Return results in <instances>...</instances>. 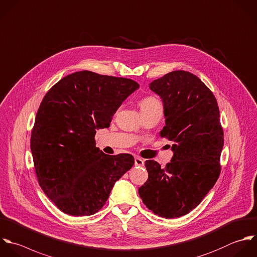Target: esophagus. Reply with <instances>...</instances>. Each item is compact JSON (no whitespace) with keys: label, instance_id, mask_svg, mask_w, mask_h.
Segmentation results:
<instances>
[{"label":"esophagus","instance_id":"esophagus-1","mask_svg":"<svg viewBox=\"0 0 257 257\" xmlns=\"http://www.w3.org/2000/svg\"><path fill=\"white\" fill-rule=\"evenodd\" d=\"M134 161H135V166H143L144 165V160L142 158L135 157Z\"/></svg>","mask_w":257,"mask_h":257}]
</instances>
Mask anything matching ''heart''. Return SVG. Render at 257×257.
I'll return each instance as SVG.
<instances>
[{"label":"heart","instance_id":"heart-1","mask_svg":"<svg viewBox=\"0 0 257 257\" xmlns=\"http://www.w3.org/2000/svg\"><path fill=\"white\" fill-rule=\"evenodd\" d=\"M139 106H140L141 111H143V110H149V109L156 108V107H162L160 101H159L157 98L153 97V96H148V97L143 98V99L140 101Z\"/></svg>","mask_w":257,"mask_h":257}]
</instances>
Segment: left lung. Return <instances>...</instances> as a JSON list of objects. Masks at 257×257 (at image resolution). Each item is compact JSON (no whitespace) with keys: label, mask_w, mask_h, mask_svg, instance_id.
Returning a JSON list of instances; mask_svg holds the SVG:
<instances>
[{"label":"left lung","mask_w":257,"mask_h":257,"mask_svg":"<svg viewBox=\"0 0 257 257\" xmlns=\"http://www.w3.org/2000/svg\"><path fill=\"white\" fill-rule=\"evenodd\" d=\"M149 88L164 104L160 136L174 143L173 157L165 168L145 161L148 179L138 192L148 209L171 219L194 209L217 181L223 129L216 98L197 76L173 71Z\"/></svg>","instance_id":"left-lung-1"}]
</instances>
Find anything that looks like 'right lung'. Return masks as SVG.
I'll return each mask as SVG.
<instances>
[{"label":"right lung","mask_w":257,"mask_h":257,"mask_svg":"<svg viewBox=\"0 0 257 257\" xmlns=\"http://www.w3.org/2000/svg\"><path fill=\"white\" fill-rule=\"evenodd\" d=\"M138 88L131 79L80 71L61 79L43 98L31 151L39 185L64 213L98 212L115 182L133 166L132 155L104 154L94 137Z\"/></svg>","instance_id":"right-lung-1"}]
</instances>
